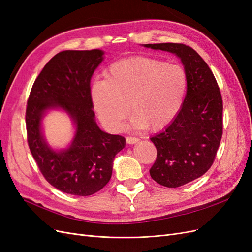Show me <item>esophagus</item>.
I'll return each mask as SVG.
<instances>
[{
  "label": "esophagus",
  "mask_w": 252,
  "mask_h": 252,
  "mask_svg": "<svg viewBox=\"0 0 252 252\" xmlns=\"http://www.w3.org/2000/svg\"><path fill=\"white\" fill-rule=\"evenodd\" d=\"M140 139L139 138H135V136H126V142L128 144H134L136 142H139Z\"/></svg>",
  "instance_id": "esophagus-1"
}]
</instances>
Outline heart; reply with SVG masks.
<instances>
[{
  "mask_svg": "<svg viewBox=\"0 0 252 252\" xmlns=\"http://www.w3.org/2000/svg\"><path fill=\"white\" fill-rule=\"evenodd\" d=\"M90 89L94 109L102 123L120 131L130 113L132 124L158 131L171 124L185 101V68L166 61L135 57L111 64Z\"/></svg>",
  "mask_w": 252,
  "mask_h": 252,
  "instance_id": "heart-1",
  "label": "heart"
}]
</instances>
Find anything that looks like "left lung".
I'll list each match as a JSON object with an SVG mask.
<instances>
[{"instance_id": "8db88e82", "label": "left lung", "mask_w": 252, "mask_h": 252, "mask_svg": "<svg viewBox=\"0 0 252 252\" xmlns=\"http://www.w3.org/2000/svg\"><path fill=\"white\" fill-rule=\"evenodd\" d=\"M175 53L188 78L187 94L178 117L150 138L157 158L149 172L159 185L177 188L207 172L215 162L223 134V100L217 80L194 49L185 44H146Z\"/></svg>"}]
</instances>
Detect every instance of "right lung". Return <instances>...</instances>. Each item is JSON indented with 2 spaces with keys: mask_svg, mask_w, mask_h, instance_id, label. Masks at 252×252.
Returning a JSON list of instances; mask_svg holds the SVG:
<instances>
[{
  "mask_svg": "<svg viewBox=\"0 0 252 252\" xmlns=\"http://www.w3.org/2000/svg\"><path fill=\"white\" fill-rule=\"evenodd\" d=\"M104 52L65 50L53 57L37 75L26 107L27 142L41 173L65 193L87 196L106 186L113 158L125 146V138L102 131L94 121L90 80ZM60 107L73 118L77 131L71 147L52 151L42 139L40 121L47 109Z\"/></svg>",
  "mask_w": 252,
  "mask_h": 252,
  "instance_id": "1",
  "label": "right lung"
}]
</instances>
